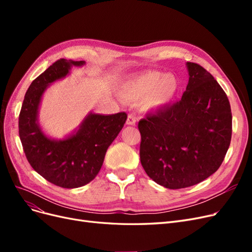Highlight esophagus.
I'll use <instances>...</instances> for the list:
<instances>
[{
    "mask_svg": "<svg viewBox=\"0 0 252 252\" xmlns=\"http://www.w3.org/2000/svg\"><path fill=\"white\" fill-rule=\"evenodd\" d=\"M136 123V117L134 113H130L127 118V121H126V124L127 125H130V126H134Z\"/></svg>",
    "mask_w": 252,
    "mask_h": 252,
    "instance_id": "1",
    "label": "esophagus"
}]
</instances>
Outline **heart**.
I'll return each instance as SVG.
<instances>
[{
    "mask_svg": "<svg viewBox=\"0 0 252 252\" xmlns=\"http://www.w3.org/2000/svg\"><path fill=\"white\" fill-rule=\"evenodd\" d=\"M180 87L178 79L171 73L146 71L128 80L121 87L120 94L128 102L143 100L146 111L158 110L168 105Z\"/></svg>",
    "mask_w": 252,
    "mask_h": 252,
    "instance_id": "b5f03b06",
    "label": "heart"
}]
</instances>
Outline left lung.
I'll return each instance as SVG.
<instances>
[{"label":"left lung","mask_w":252,"mask_h":252,"mask_svg":"<svg viewBox=\"0 0 252 252\" xmlns=\"http://www.w3.org/2000/svg\"><path fill=\"white\" fill-rule=\"evenodd\" d=\"M189 81L180 101L139 122L144 170L158 185L199 184L223 163L232 132L225 91L199 64L186 63Z\"/></svg>","instance_id":"left-lung-1"}]
</instances>
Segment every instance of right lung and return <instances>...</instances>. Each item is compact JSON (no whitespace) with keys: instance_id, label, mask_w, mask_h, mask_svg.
I'll list each match as a JSON object with an SVG mask.
<instances>
[{"instance_id":"obj_1","label":"right lung","mask_w":252,"mask_h":252,"mask_svg":"<svg viewBox=\"0 0 252 252\" xmlns=\"http://www.w3.org/2000/svg\"><path fill=\"white\" fill-rule=\"evenodd\" d=\"M83 65L85 61L61 59L48 67L29 86L19 117V134L29 164L45 180L63 188L82 187L96 177L106 151L127 120L125 112H89L77 130L62 140L43 132L37 114L45 90L69 74L72 66Z\"/></svg>"}]
</instances>
